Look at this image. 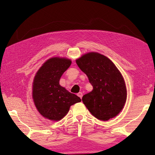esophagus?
<instances>
[{
  "label": "esophagus",
  "mask_w": 155,
  "mask_h": 155,
  "mask_svg": "<svg viewBox=\"0 0 155 155\" xmlns=\"http://www.w3.org/2000/svg\"><path fill=\"white\" fill-rule=\"evenodd\" d=\"M77 95L78 97H79L81 98H82V97H83V93H78V94H77Z\"/></svg>",
  "instance_id": "obj_1"
}]
</instances>
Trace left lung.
Wrapping results in <instances>:
<instances>
[{
  "label": "left lung",
  "instance_id": "left-lung-1",
  "mask_svg": "<svg viewBox=\"0 0 155 155\" xmlns=\"http://www.w3.org/2000/svg\"><path fill=\"white\" fill-rule=\"evenodd\" d=\"M76 62L93 87L82 98L88 110L101 120L116 117L123 108L127 97L120 72L109 58L95 52L83 54Z\"/></svg>",
  "mask_w": 155,
  "mask_h": 155
}]
</instances>
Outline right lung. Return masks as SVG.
Instances as JSON below:
<instances>
[{"instance_id": "1", "label": "right lung", "mask_w": 155, "mask_h": 155, "mask_svg": "<svg viewBox=\"0 0 155 155\" xmlns=\"http://www.w3.org/2000/svg\"><path fill=\"white\" fill-rule=\"evenodd\" d=\"M67 58H49L38 69L32 83V96L42 117L58 121L67 115L71 105L81 101L80 97L61 87L59 81L71 64Z\"/></svg>"}]
</instances>
